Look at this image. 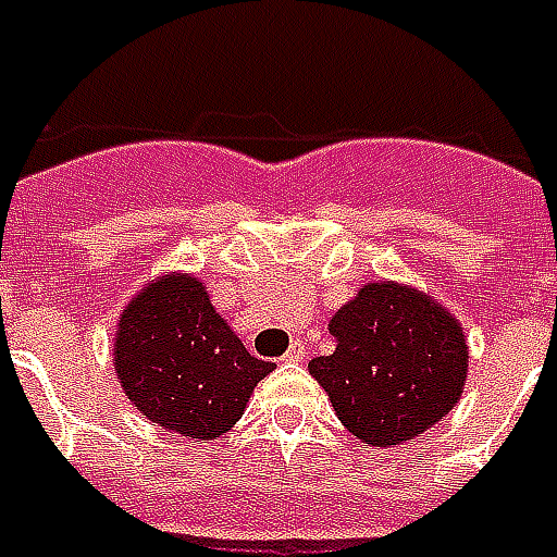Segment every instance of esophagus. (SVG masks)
Segmentation results:
<instances>
[{"label": "esophagus", "instance_id": "1", "mask_svg": "<svg viewBox=\"0 0 557 557\" xmlns=\"http://www.w3.org/2000/svg\"><path fill=\"white\" fill-rule=\"evenodd\" d=\"M304 357H307V345H304V342H300V339L292 342L289 351L283 354V360H286V362H300V360H304Z\"/></svg>", "mask_w": 557, "mask_h": 557}]
</instances>
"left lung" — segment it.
Here are the masks:
<instances>
[{"instance_id":"8db88e82","label":"left lung","mask_w":557,"mask_h":557,"mask_svg":"<svg viewBox=\"0 0 557 557\" xmlns=\"http://www.w3.org/2000/svg\"><path fill=\"white\" fill-rule=\"evenodd\" d=\"M336 351L310 362L342 425L369 446H401L460 401L467 339L422 292L369 283L331 319Z\"/></svg>"}]
</instances>
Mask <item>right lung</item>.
Returning a JSON list of instances; mask_svg holds the SVG:
<instances>
[{"label":"right lung","mask_w":557,"mask_h":557,"mask_svg":"<svg viewBox=\"0 0 557 557\" xmlns=\"http://www.w3.org/2000/svg\"><path fill=\"white\" fill-rule=\"evenodd\" d=\"M121 386L150 422L195 440L236 425L274 362L247 354L197 277L144 286L123 310L114 345Z\"/></svg>","instance_id":"1"}]
</instances>
